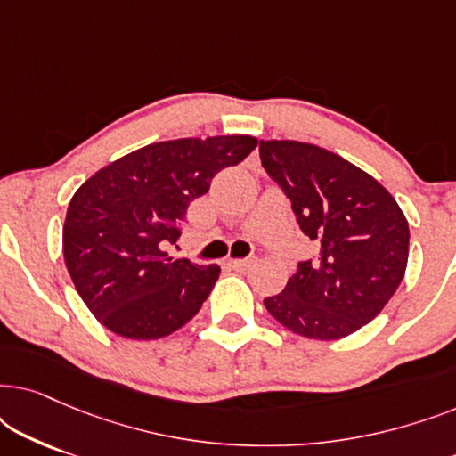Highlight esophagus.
<instances>
[{"label":"esophagus","instance_id":"1","mask_svg":"<svg viewBox=\"0 0 456 456\" xmlns=\"http://www.w3.org/2000/svg\"><path fill=\"white\" fill-rule=\"evenodd\" d=\"M257 264V259L255 257H247V259H230L228 261V265L230 267H234V270H240V272H245V270H251V267Z\"/></svg>","mask_w":456,"mask_h":456}]
</instances>
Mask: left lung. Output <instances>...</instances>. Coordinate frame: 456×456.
<instances>
[{
    "label": "left lung",
    "instance_id": "left-lung-1",
    "mask_svg": "<svg viewBox=\"0 0 456 456\" xmlns=\"http://www.w3.org/2000/svg\"><path fill=\"white\" fill-rule=\"evenodd\" d=\"M261 164L290 199L298 226L320 245L264 305L290 332L338 340L386 307L403 282L409 222L376 178L328 149L261 141Z\"/></svg>",
    "mask_w": 456,
    "mask_h": 456
}]
</instances>
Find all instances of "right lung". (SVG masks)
<instances>
[{
  "label": "right lung",
  "mask_w": 456,
  "mask_h": 456,
  "mask_svg": "<svg viewBox=\"0 0 456 456\" xmlns=\"http://www.w3.org/2000/svg\"><path fill=\"white\" fill-rule=\"evenodd\" d=\"M255 147L248 134L161 141L80 184L61 245L74 289L102 326L122 338L155 340L199 314L220 267L174 259L164 248L178 240L192 199Z\"/></svg>",
  "instance_id": "obj_1"
}]
</instances>
